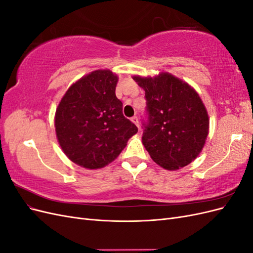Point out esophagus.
<instances>
[{
    "label": "esophagus",
    "instance_id": "1",
    "mask_svg": "<svg viewBox=\"0 0 253 253\" xmlns=\"http://www.w3.org/2000/svg\"><path fill=\"white\" fill-rule=\"evenodd\" d=\"M132 121L134 122V124H135L137 126H139V121H138V117H137V116H134V117H132Z\"/></svg>",
    "mask_w": 253,
    "mask_h": 253
}]
</instances>
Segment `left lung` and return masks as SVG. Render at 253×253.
<instances>
[{"label":"left lung","instance_id":"8db88e82","mask_svg":"<svg viewBox=\"0 0 253 253\" xmlns=\"http://www.w3.org/2000/svg\"><path fill=\"white\" fill-rule=\"evenodd\" d=\"M133 79L145 91V150L167 170L186 167L200 154L208 136L209 117L202 99L189 84L170 74Z\"/></svg>","mask_w":253,"mask_h":253}]
</instances>
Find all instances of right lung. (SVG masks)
<instances>
[{
    "instance_id": "add662e5",
    "label": "right lung",
    "mask_w": 253,
    "mask_h": 253,
    "mask_svg": "<svg viewBox=\"0 0 253 253\" xmlns=\"http://www.w3.org/2000/svg\"><path fill=\"white\" fill-rule=\"evenodd\" d=\"M118 78L111 71H95L67 89L56 111L58 141L72 162L87 169L112 163L138 132L122 114L116 97Z\"/></svg>"
}]
</instances>
